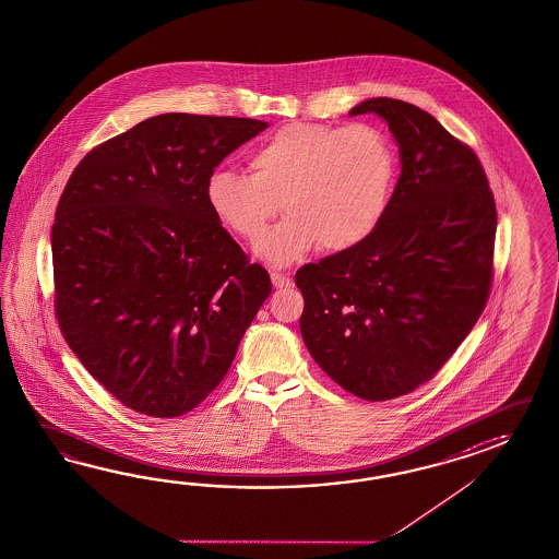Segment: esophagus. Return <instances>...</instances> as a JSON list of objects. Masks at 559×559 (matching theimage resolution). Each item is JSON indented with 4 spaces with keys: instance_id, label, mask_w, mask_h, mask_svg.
I'll return each instance as SVG.
<instances>
[{
    "instance_id": "1",
    "label": "esophagus",
    "mask_w": 559,
    "mask_h": 559,
    "mask_svg": "<svg viewBox=\"0 0 559 559\" xmlns=\"http://www.w3.org/2000/svg\"><path fill=\"white\" fill-rule=\"evenodd\" d=\"M271 278H273L274 288H288V286H293V278L286 276V274L273 273Z\"/></svg>"
}]
</instances>
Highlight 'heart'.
Returning <instances> with one entry per match:
<instances>
[{
	"instance_id": "obj_1",
	"label": "heart",
	"mask_w": 559,
	"mask_h": 559,
	"mask_svg": "<svg viewBox=\"0 0 559 559\" xmlns=\"http://www.w3.org/2000/svg\"><path fill=\"white\" fill-rule=\"evenodd\" d=\"M252 176L219 167L205 181L214 218L248 242L288 218L257 254L288 266L323 245L347 252L380 228L394 195L397 155L392 139L368 123H288L250 155Z\"/></svg>"
}]
</instances>
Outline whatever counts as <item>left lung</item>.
I'll use <instances>...</instances> for the list:
<instances>
[{"instance_id":"left-lung-1","label":"left lung","mask_w":559,"mask_h":559,"mask_svg":"<svg viewBox=\"0 0 559 559\" xmlns=\"http://www.w3.org/2000/svg\"><path fill=\"white\" fill-rule=\"evenodd\" d=\"M373 112L400 150L388 214L368 242L302 266L300 335L343 390L383 402L430 380L489 299L497 210L477 155L432 115L388 96Z\"/></svg>"}]
</instances>
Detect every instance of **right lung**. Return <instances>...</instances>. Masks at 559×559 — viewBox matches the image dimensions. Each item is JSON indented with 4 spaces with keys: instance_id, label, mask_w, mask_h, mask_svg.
Masks as SVG:
<instances>
[{
    "instance_id": "1",
    "label": "right lung",
    "mask_w": 559,
    "mask_h": 559,
    "mask_svg": "<svg viewBox=\"0 0 559 559\" xmlns=\"http://www.w3.org/2000/svg\"><path fill=\"white\" fill-rule=\"evenodd\" d=\"M269 123L165 112L91 151L52 228L56 317L127 408L176 418L228 373L271 276L205 204V181Z\"/></svg>"
}]
</instances>
